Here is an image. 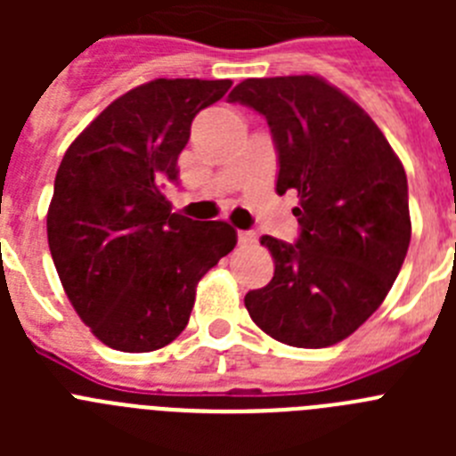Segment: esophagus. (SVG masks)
<instances>
[{
    "label": "esophagus",
    "mask_w": 456,
    "mask_h": 456,
    "mask_svg": "<svg viewBox=\"0 0 456 456\" xmlns=\"http://www.w3.org/2000/svg\"><path fill=\"white\" fill-rule=\"evenodd\" d=\"M256 240H257V237H256V232H253V231H240V232H237V241H240V247H248V244H253Z\"/></svg>",
    "instance_id": "esophagus-1"
}]
</instances>
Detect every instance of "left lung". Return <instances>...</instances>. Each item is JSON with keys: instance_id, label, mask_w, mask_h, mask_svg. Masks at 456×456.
Here are the masks:
<instances>
[{"instance_id": "8db88e82", "label": "left lung", "mask_w": 456, "mask_h": 456, "mask_svg": "<svg viewBox=\"0 0 456 456\" xmlns=\"http://www.w3.org/2000/svg\"><path fill=\"white\" fill-rule=\"evenodd\" d=\"M228 102L267 118L276 191L299 193L297 244L260 237L273 278L244 297L248 315L289 347H331L381 305L404 265V167L363 109L317 75L244 79Z\"/></svg>"}]
</instances>
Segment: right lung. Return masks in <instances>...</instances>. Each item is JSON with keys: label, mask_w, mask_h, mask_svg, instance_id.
<instances>
[{"label": "right lung", "mask_w": 456, "mask_h": 456, "mask_svg": "<svg viewBox=\"0 0 456 456\" xmlns=\"http://www.w3.org/2000/svg\"><path fill=\"white\" fill-rule=\"evenodd\" d=\"M231 79H152L116 98L56 171L47 241L72 308L118 352H155L187 326L196 285L235 248L225 221L171 212L191 120Z\"/></svg>", "instance_id": "1"}]
</instances>
